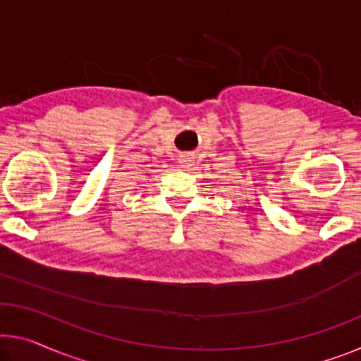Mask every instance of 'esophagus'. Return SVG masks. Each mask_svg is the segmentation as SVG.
Segmentation results:
<instances>
[{"label": "esophagus", "mask_w": 361, "mask_h": 361, "mask_svg": "<svg viewBox=\"0 0 361 361\" xmlns=\"http://www.w3.org/2000/svg\"><path fill=\"white\" fill-rule=\"evenodd\" d=\"M180 163L185 166V168H188V166H192V157L190 154H184V157L180 158Z\"/></svg>", "instance_id": "esophagus-1"}]
</instances>
